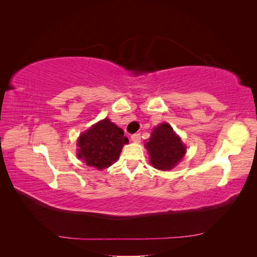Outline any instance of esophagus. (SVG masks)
Listing matches in <instances>:
<instances>
[{
    "label": "esophagus",
    "instance_id": "1",
    "mask_svg": "<svg viewBox=\"0 0 257 257\" xmlns=\"http://www.w3.org/2000/svg\"><path fill=\"white\" fill-rule=\"evenodd\" d=\"M131 138H132V141H133L134 143H139V142H141V134H139V133L133 134Z\"/></svg>",
    "mask_w": 257,
    "mask_h": 257
}]
</instances>
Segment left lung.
<instances>
[{
    "mask_svg": "<svg viewBox=\"0 0 257 257\" xmlns=\"http://www.w3.org/2000/svg\"><path fill=\"white\" fill-rule=\"evenodd\" d=\"M146 149L152 166L160 170L173 169L182 160L186 148L168 123H162L154 127Z\"/></svg>",
    "mask_w": 257,
    "mask_h": 257,
    "instance_id": "left-lung-1",
    "label": "left lung"
}]
</instances>
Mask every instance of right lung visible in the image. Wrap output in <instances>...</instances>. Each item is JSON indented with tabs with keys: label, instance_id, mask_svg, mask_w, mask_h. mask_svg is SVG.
I'll use <instances>...</instances> for the list:
<instances>
[{
	"label": "right lung",
	"instance_id": "1",
	"mask_svg": "<svg viewBox=\"0 0 257 257\" xmlns=\"http://www.w3.org/2000/svg\"><path fill=\"white\" fill-rule=\"evenodd\" d=\"M122 128L109 119H104L80 134L77 147V157L85 164L102 170L118 161L123 146L128 139L123 136Z\"/></svg>",
	"mask_w": 257,
	"mask_h": 257
}]
</instances>
